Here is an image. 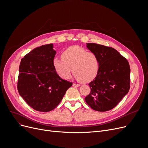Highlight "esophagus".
Listing matches in <instances>:
<instances>
[{"label": "esophagus", "instance_id": "obj_1", "mask_svg": "<svg viewBox=\"0 0 148 148\" xmlns=\"http://www.w3.org/2000/svg\"><path fill=\"white\" fill-rule=\"evenodd\" d=\"M73 86L74 87H78L80 86L79 84H77V83H73Z\"/></svg>", "mask_w": 148, "mask_h": 148}]
</instances>
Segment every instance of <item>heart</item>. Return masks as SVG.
I'll return each instance as SVG.
<instances>
[{"instance_id":"1","label":"heart","mask_w":148,"mask_h":148,"mask_svg":"<svg viewBox=\"0 0 148 148\" xmlns=\"http://www.w3.org/2000/svg\"><path fill=\"white\" fill-rule=\"evenodd\" d=\"M62 59L56 58L53 66L60 77L68 79L72 71L75 78L82 82H88L95 78L99 70L97 56L79 46H71L62 52Z\"/></svg>"}]
</instances>
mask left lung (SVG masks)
Here are the masks:
<instances>
[{"mask_svg":"<svg viewBox=\"0 0 148 148\" xmlns=\"http://www.w3.org/2000/svg\"><path fill=\"white\" fill-rule=\"evenodd\" d=\"M95 53L100 66L95 79L89 83L91 92L85 97L93 110L108 111L117 106L130 88V68L128 60L115 49L95 43H87Z\"/></svg>","mask_w":148,"mask_h":148,"instance_id":"left-lung-1","label":"left lung"}]
</instances>
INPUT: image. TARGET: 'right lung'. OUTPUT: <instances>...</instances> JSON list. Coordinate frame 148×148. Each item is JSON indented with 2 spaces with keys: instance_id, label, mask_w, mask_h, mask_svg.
I'll use <instances>...</instances> for the list:
<instances>
[{
  "instance_id": "1",
  "label": "right lung",
  "mask_w": 148,
  "mask_h": 148,
  "mask_svg": "<svg viewBox=\"0 0 148 148\" xmlns=\"http://www.w3.org/2000/svg\"><path fill=\"white\" fill-rule=\"evenodd\" d=\"M56 51L49 44L34 49L22 58L17 88L20 95L39 112L54 109L72 83L57 75L53 62Z\"/></svg>"
}]
</instances>
